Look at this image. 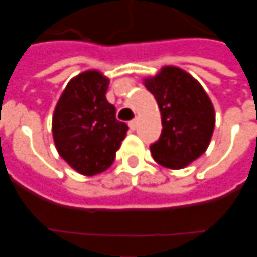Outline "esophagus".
I'll return each mask as SVG.
<instances>
[{
    "instance_id": "34e87169",
    "label": "esophagus",
    "mask_w": 257,
    "mask_h": 257,
    "mask_svg": "<svg viewBox=\"0 0 257 257\" xmlns=\"http://www.w3.org/2000/svg\"><path fill=\"white\" fill-rule=\"evenodd\" d=\"M128 127H130V130H136L137 128V120H132V121H128Z\"/></svg>"
}]
</instances>
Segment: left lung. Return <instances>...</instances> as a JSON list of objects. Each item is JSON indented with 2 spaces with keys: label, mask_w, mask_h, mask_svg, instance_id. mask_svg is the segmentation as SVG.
Masks as SVG:
<instances>
[{
  "label": "left lung",
  "mask_w": 257,
  "mask_h": 257,
  "mask_svg": "<svg viewBox=\"0 0 257 257\" xmlns=\"http://www.w3.org/2000/svg\"><path fill=\"white\" fill-rule=\"evenodd\" d=\"M162 114V134L151 144L159 165L183 169L198 159L210 143L216 114L212 101L191 74L165 66L155 77L144 80Z\"/></svg>",
  "instance_id": "left-lung-1"
}]
</instances>
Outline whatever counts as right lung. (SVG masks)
Segmentation results:
<instances>
[{
    "instance_id": "add662e5",
    "label": "right lung",
    "mask_w": 257,
    "mask_h": 257,
    "mask_svg": "<svg viewBox=\"0 0 257 257\" xmlns=\"http://www.w3.org/2000/svg\"><path fill=\"white\" fill-rule=\"evenodd\" d=\"M109 80L96 70L67 83L52 117V136L62 158L84 176L110 167L128 127L106 99Z\"/></svg>"
}]
</instances>
